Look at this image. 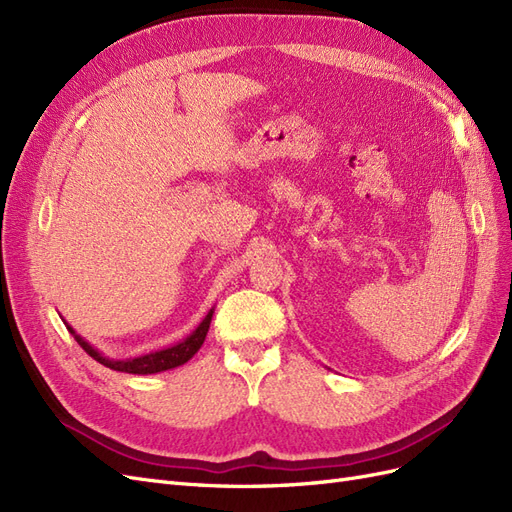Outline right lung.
<instances>
[{
  "label": "right lung",
  "instance_id": "1",
  "mask_svg": "<svg viewBox=\"0 0 512 512\" xmlns=\"http://www.w3.org/2000/svg\"><path fill=\"white\" fill-rule=\"evenodd\" d=\"M213 312H215V307L209 309L207 316L200 320L198 327L188 337L181 339V342H177L173 346L160 348V350H151V352H143V354H136V356H128V359H108V356H104L98 348L91 346L85 337H81L79 333H76L64 318H61V320H64L68 331L74 335L76 342H79V346L91 356V359H96L98 363H102L108 369L123 371V374L149 376V374H160V371L175 369V367H179L183 363H188L192 356L200 350V346H203V342H205V337L209 333V324H211Z\"/></svg>",
  "mask_w": 512,
  "mask_h": 512
}]
</instances>
